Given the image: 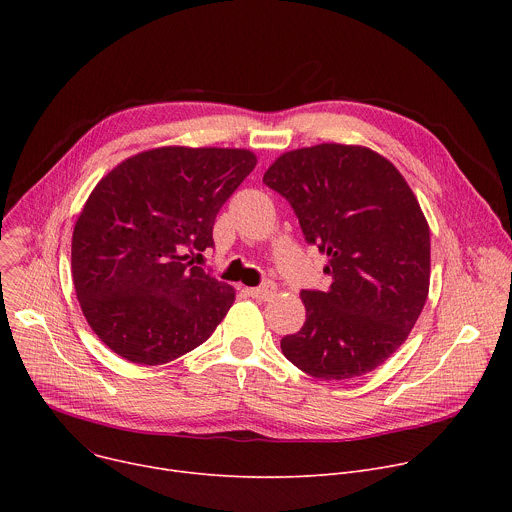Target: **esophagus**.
<instances>
[{
    "label": "esophagus",
    "instance_id": "1",
    "mask_svg": "<svg viewBox=\"0 0 512 512\" xmlns=\"http://www.w3.org/2000/svg\"><path fill=\"white\" fill-rule=\"evenodd\" d=\"M275 291H277L275 283H273V281H265V283L259 285V287H249L247 294H249L251 298H255V300L269 302V300L275 296Z\"/></svg>",
    "mask_w": 512,
    "mask_h": 512
}]
</instances>
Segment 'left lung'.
I'll use <instances>...</instances> for the list:
<instances>
[{"instance_id":"8db88e82","label":"left lung","mask_w":512,"mask_h":512,"mask_svg":"<svg viewBox=\"0 0 512 512\" xmlns=\"http://www.w3.org/2000/svg\"><path fill=\"white\" fill-rule=\"evenodd\" d=\"M263 182L326 253V291H302L306 322L281 338L287 360L324 381L375 371L409 336L429 294V225L401 176L364 145L281 154Z\"/></svg>"}]
</instances>
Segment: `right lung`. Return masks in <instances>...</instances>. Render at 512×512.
<instances>
[{"label":"right lung","instance_id":"obj_1","mask_svg":"<svg viewBox=\"0 0 512 512\" xmlns=\"http://www.w3.org/2000/svg\"><path fill=\"white\" fill-rule=\"evenodd\" d=\"M257 166L241 148L164 145L117 164L89 194L70 265L81 310L115 354L164 364L200 346L235 289L192 265L221 206Z\"/></svg>","mask_w":512,"mask_h":512}]
</instances>
